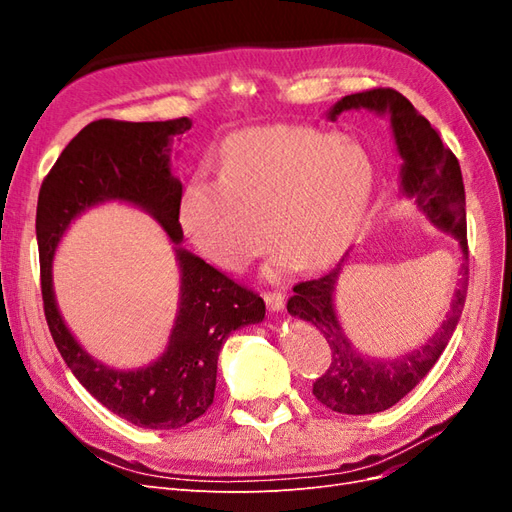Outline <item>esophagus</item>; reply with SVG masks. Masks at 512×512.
I'll return each mask as SVG.
<instances>
[{"label": "esophagus", "instance_id": "1", "mask_svg": "<svg viewBox=\"0 0 512 512\" xmlns=\"http://www.w3.org/2000/svg\"><path fill=\"white\" fill-rule=\"evenodd\" d=\"M265 303H267V307L271 309V312H280V309H284V305H286L284 294L277 292V290L265 292Z\"/></svg>", "mask_w": 512, "mask_h": 512}]
</instances>
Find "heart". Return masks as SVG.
<instances>
[{"label": "heart", "instance_id": "heart-1", "mask_svg": "<svg viewBox=\"0 0 512 512\" xmlns=\"http://www.w3.org/2000/svg\"><path fill=\"white\" fill-rule=\"evenodd\" d=\"M374 168L348 138L301 126L237 134L222 173L200 168L181 196V226L196 250L243 271L271 243L269 273L320 269L346 252L367 209ZM272 226L269 227L268 224Z\"/></svg>", "mask_w": 512, "mask_h": 512}]
</instances>
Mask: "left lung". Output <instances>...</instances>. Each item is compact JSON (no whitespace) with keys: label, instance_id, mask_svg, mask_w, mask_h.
I'll return each instance as SVG.
<instances>
[{"label":"left lung","instance_id":"8db88e82","mask_svg":"<svg viewBox=\"0 0 512 512\" xmlns=\"http://www.w3.org/2000/svg\"><path fill=\"white\" fill-rule=\"evenodd\" d=\"M350 108H367L380 115H391L397 151L404 160L401 192L414 198L418 209L425 211L433 224L451 232L461 245L463 258L468 260L466 190H463L461 168L455 153L442 143L438 130L431 128V123L416 111L406 96L391 87L369 89L342 98L329 111V119L335 121ZM342 262L318 280L294 286V294L286 307L290 316L314 324L331 346V365L314 382V397L322 406L339 414H376L406 397L438 363L466 305L470 269L463 262L451 309L438 333L425 346L399 359H369L348 342L335 314L333 292L342 273Z\"/></svg>","mask_w":512,"mask_h":512}]
</instances>
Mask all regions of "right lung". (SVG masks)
I'll list each match as a JSON object with an SVG mask.
<instances>
[{
	"label": "right lung",
	"mask_w": 512,
	"mask_h": 512,
	"mask_svg": "<svg viewBox=\"0 0 512 512\" xmlns=\"http://www.w3.org/2000/svg\"><path fill=\"white\" fill-rule=\"evenodd\" d=\"M190 128L188 117L91 121L61 151L38 196L40 284L53 342L76 380L104 408L145 429H179L209 410L224 342L245 324L262 322L265 301L177 245L181 297L168 348L156 363L123 371L91 359L68 331L55 303L51 265L70 222L106 200L145 209L170 241L181 243L183 188L170 173L168 153L173 136Z\"/></svg>",
	"instance_id": "obj_1"
}]
</instances>
